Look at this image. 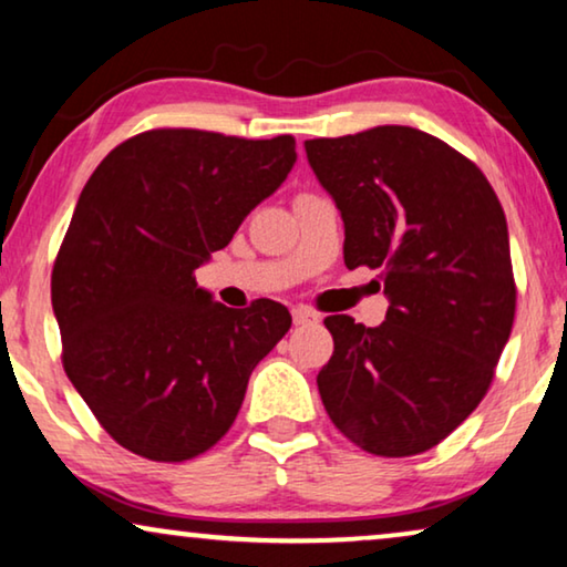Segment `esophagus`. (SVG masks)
<instances>
[{"label":"esophagus","mask_w":567,"mask_h":567,"mask_svg":"<svg viewBox=\"0 0 567 567\" xmlns=\"http://www.w3.org/2000/svg\"><path fill=\"white\" fill-rule=\"evenodd\" d=\"M291 317H293V324H317V322H320V315L312 312V309H307V307H297L291 312Z\"/></svg>","instance_id":"obj_1"}]
</instances>
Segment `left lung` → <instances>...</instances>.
<instances>
[{
  "instance_id": "obj_1",
  "label": "left lung",
  "mask_w": 567,
  "mask_h": 567,
  "mask_svg": "<svg viewBox=\"0 0 567 567\" xmlns=\"http://www.w3.org/2000/svg\"><path fill=\"white\" fill-rule=\"evenodd\" d=\"M305 150L343 216L346 266L382 270L390 299L379 328L324 317L336 351L317 374L322 405L363 452H429L485 398L514 328L506 214L475 162L425 131Z\"/></svg>"
}]
</instances>
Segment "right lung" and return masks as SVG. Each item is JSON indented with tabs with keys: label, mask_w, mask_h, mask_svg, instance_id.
Listing matches in <instances>:
<instances>
[{
	"label": "right lung",
	"mask_w": 567,
	"mask_h": 567,
	"mask_svg": "<svg viewBox=\"0 0 567 567\" xmlns=\"http://www.w3.org/2000/svg\"><path fill=\"white\" fill-rule=\"evenodd\" d=\"M297 162L293 136L152 128L90 175L51 274L61 361L123 449L152 462L204 454L231 429L247 379L291 328L258 299L229 309L196 268L235 237Z\"/></svg>",
	"instance_id": "right-lung-1"
}]
</instances>
